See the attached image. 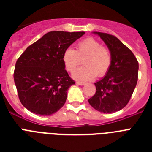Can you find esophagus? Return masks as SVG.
Here are the masks:
<instances>
[{"instance_id": "34e87169", "label": "esophagus", "mask_w": 152, "mask_h": 152, "mask_svg": "<svg viewBox=\"0 0 152 152\" xmlns=\"http://www.w3.org/2000/svg\"><path fill=\"white\" fill-rule=\"evenodd\" d=\"M76 84H77V85L83 86V85H84V84H85V83H84V82H81V81H77V82H76Z\"/></svg>"}]
</instances>
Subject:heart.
<instances>
[{
  "label": "heart",
  "instance_id": "1",
  "mask_svg": "<svg viewBox=\"0 0 152 152\" xmlns=\"http://www.w3.org/2000/svg\"><path fill=\"white\" fill-rule=\"evenodd\" d=\"M85 58V66L77 68L72 73V78L79 81H88L97 76L105 75L111 66L112 57L110 52L102 46L98 40L94 38H87L79 42L76 50L68 47L64 51L62 61L65 69L73 72Z\"/></svg>",
  "mask_w": 152,
  "mask_h": 152
}]
</instances>
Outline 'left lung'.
<instances>
[{
  "mask_svg": "<svg viewBox=\"0 0 152 152\" xmlns=\"http://www.w3.org/2000/svg\"><path fill=\"white\" fill-rule=\"evenodd\" d=\"M107 45L112 57L105 76L94 83L95 94L88 102L97 111L112 113L124 108L129 101L138 80L139 62L129 48L116 36L93 32Z\"/></svg>",
  "mask_w": 152,
  "mask_h": 152,
  "instance_id": "left-lung-1",
  "label": "left lung"
}]
</instances>
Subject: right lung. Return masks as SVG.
<instances>
[{
  "instance_id": "add662e5",
  "label": "right lung",
  "mask_w": 152,
  "mask_h": 152,
  "mask_svg": "<svg viewBox=\"0 0 152 152\" xmlns=\"http://www.w3.org/2000/svg\"><path fill=\"white\" fill-rule=\"evenodd\" d=\"M84 33L49 32L17 59L13 78L20 100L28 110L49 116L64 106L68 88L75 82L64 68L63 52Z\"/></svg>"
}]
</instances>
